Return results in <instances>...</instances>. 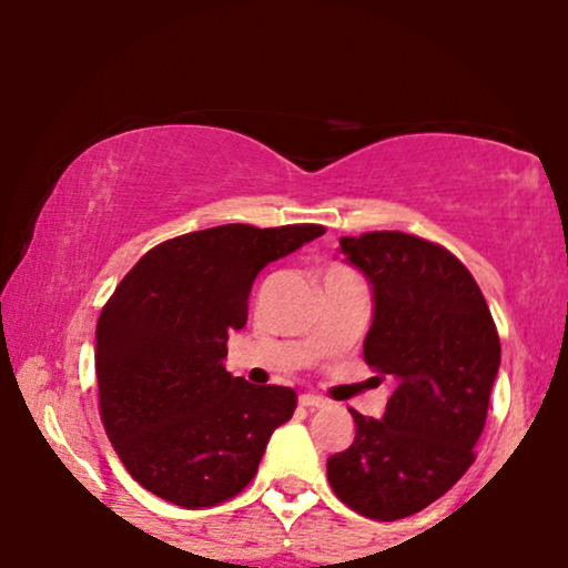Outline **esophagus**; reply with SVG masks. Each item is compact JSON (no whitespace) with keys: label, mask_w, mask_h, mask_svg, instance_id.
Returning a JSON list of instances; mask_svg holds the SVG:
<instances>
[{"label":"esophagus","mask_w":568,"mask_h":568,"mask_svg":"<svg viewBox=\"0 0 568 568\" xmlns=\"http://www.w3.org/2000/svg\"><path fill=\"white\" fill-rule=\"evenodd\" d=\"M298 403H302V406H306V408H321V406H325L323 397L321 395H312V393L298 395Z\"/></svg>","instance_id":"1"}]
</instances>
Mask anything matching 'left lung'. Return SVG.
Wrapping results in <instances>:
<instances>
[{"label": "left lung", "mask_w": 568, "mask_h": 568, "mask_svg": "<svg viewBox=\"0 0 568 568\" xmlns=\"http://www.w3.org/2000/svg\"><path fill=\"white\" fill-rule=\"evenodd\" d=\"M374 291L363 342L371 368L395 379L382 419L352 410L355 440L328 459L331 488L374 520L425 510L475 462L499 371V336L467 266L403 232L338 240Z\"/></svg>", "instance_id": "8db88e82"}]
</instances>
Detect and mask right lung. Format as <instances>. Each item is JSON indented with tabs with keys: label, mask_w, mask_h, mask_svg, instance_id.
Masks as SVG:
<instances>
[{
	"label": "right lung",
	"mask_w": 568,
	"mask_h": 568,
	"mask_svg": "<svg viewBox=\"0 0 568 568\" xmlns=\"http://www.w3.org/2000/svg\"><path fill=\"white\" fill-rule=\"evenodd\" d=\"M325 230L224 224L160 243L122 277L95 328L101 419L146 491L197 510L251 484L293 416L291 387H253L224 368L258 272Z\"/></svg>",
	"instance_id": "right-lung-1"
}]
</instances>
